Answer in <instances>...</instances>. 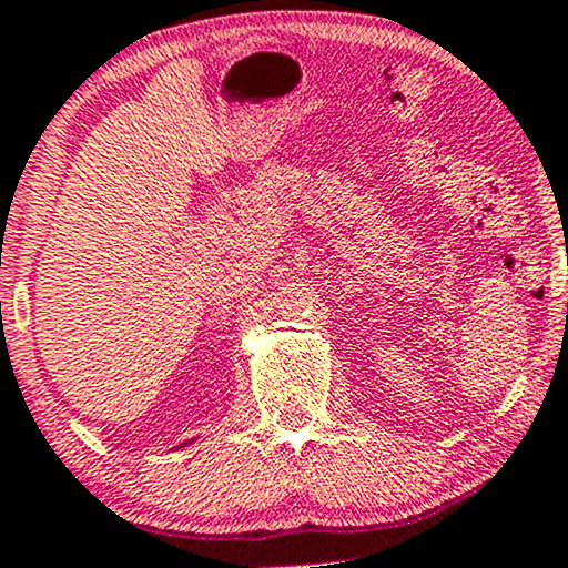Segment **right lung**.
Segmentation results:
<instances>
[{
  "instance_id": "add662e5",
  "label": "right lung",
  "mask_w": 568,
  "mask_h": 568,
  "mask_svg": "<svg viewBox=\"0 0 568 568\" xmlns=\"http://www.w3.org/2000/svg\"><path fill=\"white\" fill-rule=\"evenodd\" d=\"M185 445H190V440H187V443H182V445H180V447H185Z\"/></svg>"
}]
</instances>
